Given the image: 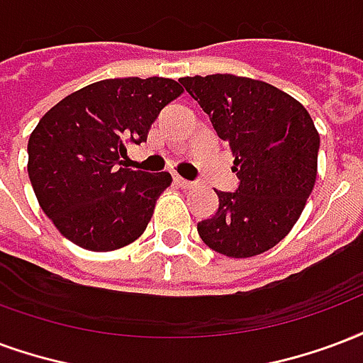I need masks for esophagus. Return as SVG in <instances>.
Listing matches in <instances>:
<instances>
[{
	"mask_svg": "<svg viewBox=\"0 0 363 363\" xmlns=\"http://www.w3.org/2000/svg\"><path fill=\"white\" fill-rule=\"evenodd\" d=\"M173 181L177 186H181V189H192L194 186V182L192 181H186V179H182L179 174H173Z\"/></svg>",
	"mask_w": 363,
	"mask_h": 363,
	"instance_id": "esophagus-1",
	"label": "esophagus"
}]
</instances>
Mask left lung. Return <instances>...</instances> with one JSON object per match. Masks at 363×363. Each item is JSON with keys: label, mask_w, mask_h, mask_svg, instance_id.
<instances>
[{"label": "left lung", "mask_w": 363, "mask_h": 363, "mask_svg": "<svg viewBox=\"0 0 363 363\" xmlns=\"http://www.w3.org/2000/svg\"><path fill=\"white\" fill-rule=\"evenodd\" d=\"M235 155V192L216 190V216L198 223L229 257L267 252L291 233L318 177L319 134L304 106L262 80L235 74L179 79Z\"/></svg>", "instance_id": "left-lung-1"}]
</instances>
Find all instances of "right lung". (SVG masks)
Segmentation results:
<instances>
[{
	"label": "right lung",
	"mask_w": 363,
	"mask_h": 363,
	"mask_svg": "<svg viewBox=\"0 0 363 363\" xmlns=\"http://www.w3.org/2000/svg\"><path fill=\"white\" fill-rule=\"evenodd\" d=\"M179 82L107 79L80 88L40 119L28 140V177L40 208L72 244L111 252L134 242L154 216L171 174L121 167Z\"/></svg>",
	"instance_id": "right-lung-1"
}]
</instances>
